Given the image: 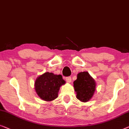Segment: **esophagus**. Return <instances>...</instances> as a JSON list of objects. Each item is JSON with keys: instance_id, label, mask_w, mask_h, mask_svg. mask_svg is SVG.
<instances>
[{"instance_id": "34e87169", "label": "esophagus", "mask_w": 129, "mask_h": 129, "mask_svg": "<svg viewBox=\"0 0 129 129\" xmlns=\"http://www.w3.org/2000/svg\"><path fill=\"white\" fill-rule=\"evenodd\" d=\"M65 80H66L67 82L70 83L71 82V77H67L65 78Z\"/></svg>"}]
</instances>
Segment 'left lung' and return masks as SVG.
<instances>
[{
    "mask_svg": "<svg viewBox=\"0 0 129 129\" xmlns=\"http://www.w3.org/2000/svg\"><path fill=\"white\" fill-rule=\"evenodd\" d=\"M96 83L88 72H81L77 75V79L74 82V87L77 92V98L85 102L93 96Z\"/></svg>",
    "mask_w": 129,
    "mask_h": 129,
    "instance_id": "obj_1",
    "label": "left lung"
}]
</instances>
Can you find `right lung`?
Instances as JSON below:
<instances>
[{
  "label": "right lung",
  "mask_w": 129,
  "mask_h": 129,
  "mask_svg": "<svg viewBox=\"0 0 129 129\" xmlns=\"http://www.w3.org/2000/svg\"><path fill=\"white\" fill-rule=\"evenodd\" d=\"M65 82L61 75L46 72L36 79L35 89L37 95L43 100L51 101L58 97L59 88Z\"/></svg>",
  "instance_id": "obj_1"
}]
</instances>
